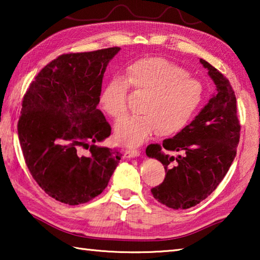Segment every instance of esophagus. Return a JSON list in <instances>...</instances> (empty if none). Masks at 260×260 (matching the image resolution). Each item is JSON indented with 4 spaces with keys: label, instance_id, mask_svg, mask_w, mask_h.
Returning a JSON list of instances; mask_svg holds the SVG:
<instances>
[{
    "label": "esophagus",
    "instance_id": "obj_1",
    "mask_svg": "<svg viewBox=\"0 0 260 260\" xmlns=\"http://www.w3.org/2000/svg\"><path fill=\"white\" fill-rule=\"evenodd\" d=\"M139 156H140V151L136 150V149H127V150L124 152L125 158H134Z\"/></svg>",
    "mask_w": 260,
    "mask_h": 260
}]
</instances>
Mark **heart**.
<instances>
[{
    "label": "heart",
    "instance_id": "obj_1",
    "mask_svg": "<svg viewBox=\"0 0 260 260\" xmlns=\"http://www.w3.org/2000/svg\"><path fill=\"white\" fill-rule=\"evenodd\" d=\"M128 86L147 94L140 116L118 121L114 135L120 143L138 146L155 132L173 135L192 120L204 100V88L200 80L189 77L179 65L161 57H147L129 64L125 80L114 77L105 85L100 104L114 119L127 112Z\"/></svg>",
    "mask_w": 260,
    "mask_h": 260
}]
</instances>
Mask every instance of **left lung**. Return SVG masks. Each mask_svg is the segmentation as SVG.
I'll return each mask as SVG.
<instances>
[{"label":"left lung","instance_id":"left-lung-1","mask_svg":"<svg viewBox=\"0 0 260 260\" xmlns=\"http://www.w3.org/2000/svg\"><path fill=\"white\" fill-rule=\"evenodd\" d=\"M217 93L190 124L162 144H150L148 157L156 158L165 169V179L151 192L159 203L174 210L195 206L212 192L225 178L236 156L241 126L236 98L228 79L204 59ZM178 151L179 156L162 151Z\"/></svg>","mask_w":260,"mask_h":260}]
</instances>
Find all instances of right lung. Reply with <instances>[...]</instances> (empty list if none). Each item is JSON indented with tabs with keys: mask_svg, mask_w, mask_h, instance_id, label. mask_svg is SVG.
Listing matches in <instances>:
<instances>
[{
	"mask_svg": "<svg viewBox=\"0 0 260 260\" xmlns=\"http://www.w3.org/2000/svg\"><path fill=\"white\" fill-rule=\"evenodd\" d=\"M119 50L60 55L24 96L18 136L25 162L39 186L61 203L79 205L99 196L121 158L116 149L95 144L111 134L98 105L104 72ZM81 147L90 149L87 156Z\"/></svg>",
	"mask_w": 260,
	"mask_h": 260,
	"instance_id": "add662e5",
	"label": "right lung"
}]
</instances>
